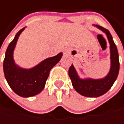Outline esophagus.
Instances as JSON below:
<instances>
[{
    "mask_svg": "<svg viewBox=\"0 0 124 124\" xmlns=\"http://www.w3.org/2000/svg\"><path fill=\"white\" fill-rule=\"evenodd\" d=\"M63 52H64V54H67L69 53V50H68V49H67V48L64 49Z\"/></svg>",
    "mask_w": 124,
    "mask_h": 124,
    "instance_id": "obj_1",
    "label": "esophagus"
}]
</instances>
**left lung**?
<instances>
[{"mask_svg": "<svg viewBox=\"0 0 124 124\" xmlns=\"http://www.w3.org/2000/svg\"><path fill=\"white\" fill-rule=\"evenodd\" d=\"M93 26L102 31L106 35L110 44L111 67L108 73L104 78L100 79H93L90 78H80L72 64L68 72L72 86L75 90L79 94L89 98H97L107 93L116 81L119 72L118 49L113 40L111 33L108 30L103 28L102 26L94 24Z\"/></svg>", "mask_w": 124, "mask_h": 124, "instance_id": "8db88e82", "label": "left lung"}]
</instances>
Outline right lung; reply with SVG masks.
Wrapping results in <instances>:
<instances>
[{"instance_id": "add662e5", "label": "right lung", "mask_w": 124, "mask_h": 124, "mask_svg": "<svg viewBox=\"0 0 124 124\" xmlns=\"http://www.w3.org/2000/svg\"><path fill=\"white\" fill-rule=\"evenodd\" d=\"M25 28L16 34L7 48L3 61V72L6 80L13 90L21 97L29 98L37 95L43 90L50 70L61 60L62 52L44 60L31 68L21 67L14 61L13 52L18 37Z\"/></svg>"}]
</instances>
